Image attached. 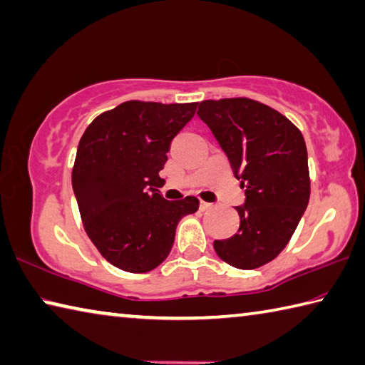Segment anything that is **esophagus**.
Wrapping results in <instances>:
<instances>
[{"label": "esophagus", "instance_id": "esophagus-1", "mask_svg": "<svg viewBox=\"0 0 365 365\" xmlns=\"http://www.w3.org/2000/svg\"><path fill=\"white\" fill-rule=\"evenodd\" d=\"M200 209H201V210H209V209H212V204L201 201V204H200Z\"/></svg>", "mask_w": 365, "mask_h": 365}]
</instances>
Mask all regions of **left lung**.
<instances>
[{
	"label": "left lung",
	"mask_w": 365,
	"mask_h": 365,
	"mask_svg": "<svg viewBox=\"0 0 365 365\" xmlns=\"http://www.w3.org/2000/svg\"><path fill=\"white\" fill-rule=\"evenodd\" d=\"M197 116L228 156L246 201L240 230L214 241L217 255L240 269L263 267L281 254L309 201L308 153L286 116L250 98L204 101Z\"/></svg>",
	"instance_id": "obj_1"
}]
</instances>
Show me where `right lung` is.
Wrapping results in <instances>:
<instances>
[{"instance_id":"add662e5","label":"right lung","mask_w":365,"mask_h":365,"mask_svg":"<svg viewBox=\"0 0 365 365\" xmlns=\"http://www.w3.org/2000/svg\"><path fill=\"white\" fill-rule=\"evenodd\" d=\"M197 103L130 101L92 121L79 140L71 185L89 240L105 260L147 273L168 258L175 228L200 200H164L160 170Z\"/></svg>"}]
</instances>
